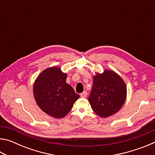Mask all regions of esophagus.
Returning <instances> with one entry per match:
<instances>
[{
    "label": "esophagus",
    "instance_id": "1",
    "mask_svg": "<svg viewBox=\"0 0 155 155\" xmlns=\"http://www.w3.org/2000/svg\"><path fill=\"white\" fill-rule=\"evenodd\" d=\"M87 91H83V93H81V94H80V96H81V98H86V97H87Z\"/></svg>",
    "mask_w": 155,
    "mask_h": 155
}]
</instances>
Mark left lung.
I'll return each instance as SVG.
<instances>
[{
    "mask_svg": "<svg viewBox=\"0 0 155 155\" xmlns=\"http://www.w3.org/2000/svg\"><path fill=\"white\" fill-rule=\"evenodd\" d=\"M124 81L114 71L105 70L96 73L88 101L91 109L101 117H107L121 109L127 98Z\"/></svg>",
    "mask_w": 155,
    "mask_h": 155,
    "instance_id": "8db88e82",
    "label": "left lung"
}]
</instances>
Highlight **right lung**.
I'll list each match as a JSON object with an SVG mask.
<instances>
[{
  "mask_svg": "<svg viewBox=\"0 0 155 155\" xmlns=\"http://www.w3.org/2000/svg\"><path fill=\"white\" fill-rule=\"evenodd\" d=\"M67 74L58 67L44 70L33 85L34 98L39 107L54 118L65 117L80 96L66 83Z\"/></svg>",
  "mask_w": 155,
  "mask_h": 155,
  "instance_id": "obj_1",
  "label": "right lung"
}]
</instances>
